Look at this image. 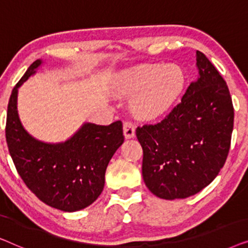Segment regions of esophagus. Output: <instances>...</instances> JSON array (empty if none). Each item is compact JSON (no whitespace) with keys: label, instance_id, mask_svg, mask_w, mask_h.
<instances>
[{"label":"esophagus","instance_id":"1","mask_svg":"<svg viewBox=\"0 0 248 248\" xmlns=\"http://www.w3.org/2000/svg\"><path fill=\"white\" fill-rule=\"evenodd\" d=\"M124 130V137L126 139H132L135 137V126L131 122H125L123 125Z\"/></svg>","mask_w":248,"mask_h":248}]
</instances>
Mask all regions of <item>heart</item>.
Listing matches in <instances>:
<instances>
[{
    "mask_svg": "<svg viewBox=\"0 0 248 248\" xmlns=\"http://www.w3.org/2000/svg\"><path fill=\"white\" fill-rule=\"evenodd\" d=\"M185 76L181 67L142 65L125 72L118 83L121 93L134 96L132 108L142 118H155L172 107L182 93Z\"/></svg>",
    "mask_w": 248,
    "mask_h": 248,
    "instance_id": "heart-1",
    "label": "heart"
}]
</instances>
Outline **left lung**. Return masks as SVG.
<instances>
[{
  "label": "left lung",
  "mask_w": 248,
  "mask_h": 248,
  "mask_svg": "<svg viewBox=\"0 0 248 248\" xmlns=\"http://www.w3.org/2000/svg\"><path fill=\"white\" fill-rule=\"evenodd\" d=\"M198 78L160 123L137 128L143 149L142 176L164 200L186 199L219 174L230 148L233 107L226 81L196 50Z\"/></svg>",
  "instance_id": "obj_1"
}]
</instances>
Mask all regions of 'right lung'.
<instances>
[{
	"mask_svg": "<svg viewBox=\"0 0 248 248\" xmlns=\"http://www.w3.org/2000/svg\"><path fill=\"white\" fill-rule=\"evenodd\" d=\"M44 64L37 60L28 67L10 96L5 137L9 152L28 188L52 208L74 212L89 206L103 192L108 162L123 144V125L84 122L62 142H45L32 137L18 113L19 88Z\"/></svg>",
	"mask_w": 248,
	"mask_h": 248,
	"instance_id": "obj_1",
	"label": "right lung"
}]
</instances>
